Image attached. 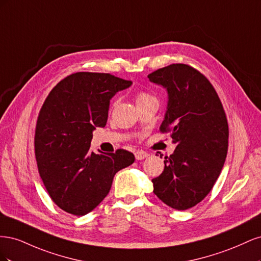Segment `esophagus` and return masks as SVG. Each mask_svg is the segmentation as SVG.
Segmentation results:
<instances>
[{"mask_svg":"<svg viewBox=\"0 0 261 261\" xmlns=\"http://www.w3.org/2000/svg\"><path fill=\"white\" fill-rule=\"evenodd\" d=\"M148 156H149V153L144 151V150H137V151L135 152L136 160H143V159H145V158H148Z\"/></svg>","mask_w":261,"mask_h":261,"instance_id":"34e87169","label":"esophagus"}]
</instances>
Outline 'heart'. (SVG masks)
<instances>
[{"label":"heart","mask_w":261,"mask_h":261,"mask_svg":"<svg viewBox=\"0 0 261 261\" xmlns=\"http://www.w3.org/2000/svg\"><path fill=\"white\" fill-rule=\"evenodd\" d=\"M152 99H155V98L153 96H151V94H149L145 91H140L136 94V103H137V106L140 105V103H144V102H146V101L152 100Z\"/></svg>","instance_id":"obj_1"}]
</instances>
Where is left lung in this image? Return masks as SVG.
<instances>
[{
	"mask_svg": "<svg viewBox=\"0 0 261 261\" xmlns=\"http://www.w3.org/2000/svg\"><path fill=\"white\" fill-rule=\"evenodd\" d=\"M168 91V107L160 126L176 148L165 156L164 170L152 179L153 193L169 207L196 206L215 185L227 153L228 126L213 86L198 70L171 64L148 75Z\"/></svg>",
	"mask_w": 261,
	"mask_h": 261,
	"instance_id": "left-lung-1",
	"label": "left lung"
}]
</instances>
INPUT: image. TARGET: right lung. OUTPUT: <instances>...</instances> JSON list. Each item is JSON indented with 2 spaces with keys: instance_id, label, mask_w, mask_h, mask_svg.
Here are the masks:
<instances>
[{
  "instance_id": "right-lung-1",
  "label": "right lung",
  "mask_w": 261,
  "mask_h": 261,
  "mask_svg": "<svg viewBox=\"0 0 261 261\" xmlns=\"http://www.w3.org/2000/svg\"><path fill=\"white\" fill-rule=\"evenodd\" d=\"M132 82L111 74L67 76L46 97L38 116L35 152L39 174L51 199L70 215L85 216L106 198L116 172L135 156L90 151L92 132L105 127L110 100Z\"/></svg>"
}]
</instances>
